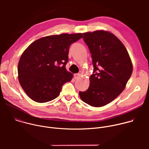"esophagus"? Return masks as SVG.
Returning a JSON list of instances; mask_svg holds the SVG:
<instances>
[{
  "mask_svg": "<svg viewBox=\"0 0 149 149\" xmlns=\"http://www.w3.org/2000/svg\"><path fill=\"white\" fill-rule=\"evenodd\" d=\"M79 77H80V74H74V78L75 79L79 78Z\"/></svg>",
  "mask_w": 149,
  "mask_h": 149,
  "instance_id": "34e87169",
  "label": "esophagus"
}]
</instances>
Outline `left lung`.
Wrapping results in <instances>:
<instances>
[{
  "mask_svg": "<svg viewBox=\"0 0 149 149\" xmlns=\"http://www.w3.org/2000/svg\"><path fill=\"white\" fill-rule=\"evenodd\" d=\"M83 36L91 54L94 71L88 88L79 95L88 105L102 107L124 90L133 72L132 60L122 42L109 31L88 32Z\"/></svg>",
  "mask_w": 149,
  "mask_h": 149,
  "instance_id": "left-lung-1",
  "label": "left lung"
}]
</instances>
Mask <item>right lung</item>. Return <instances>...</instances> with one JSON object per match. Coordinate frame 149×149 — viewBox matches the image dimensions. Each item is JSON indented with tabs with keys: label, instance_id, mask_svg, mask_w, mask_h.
<instances>
[{
	"label": "right lung",
	"instance_id": "obj_1",
	"mask_svg": "<svg viewBox=\"0 0 149 149\" xmlns=\"http://www.w3.org/2000/svg\"><path fill=\"white\" fill-rule=\"evenodd\" d=\"M81 38V33L47 36L25 50L18 63V79L31 99L42 103L59 96L63 85L73 77L65 68L70 47Z\"/></svg>",
	"mask_w": 149,
	"mask_h": 149
}]
</instances>
